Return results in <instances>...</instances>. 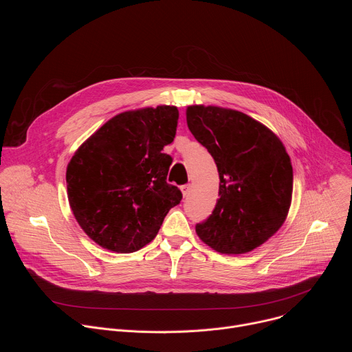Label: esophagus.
<instances>
[{"mask_svg": "<svg viewBox=\"0 0 352 352\" xmlns=\"http://www.w3.org/2000/svg\"><path fill=\"white\" fill-rule=\"evenodd\" d=\"M190 188H192V186H190V184H186V185H182V186H181V190H182V195H184V196H188V195H189V192H190Z\"/></svg>", "mask_w": 352, "mask_h": 352, "instance_id": "34e87169", "label": "esophagus"}]
</instances>
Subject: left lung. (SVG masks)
<instances>
[{
	"label": "left lung",
	"mask_w": 352,
	"mask_h": 352,
	"mask_svg": "<svg viewBox=\"0 0 352 352\" xmlns=\"http://www.w3.org/2000/svg\"><path fill=\"white\" fill-rule=\"evenodd\" d=\"M186 124L216 162L220 188L212 214L196 234L220 254L239 255L265 243L285 221L292 166L281 140L249 116L189 106Z\"/></svg>",
	"instance_id": "8db88e82"
}]
</instances>
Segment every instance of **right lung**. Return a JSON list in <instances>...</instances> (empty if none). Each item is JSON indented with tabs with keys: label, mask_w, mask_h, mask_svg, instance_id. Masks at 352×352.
I'll list each match as a JSON object with an SVG mask.
<instances>
[{
	"label": "right lung",
	"mask_w": 352,
	"mask_h": 352,
	"mask_svg": "<svg viewBox=\"0 0 352 352\" xmlns=\"http://www.w3.org/2000/svg\"><path fill=\"white\" fill-rule=\"evenodd\" d=\"M178 109L125 111L80 144L67 167L72 213L102 248L131 254L155 239L181 190L167 182Z\"/></svg>",
	"instance_id": "add662e5"
}]
</instances>
